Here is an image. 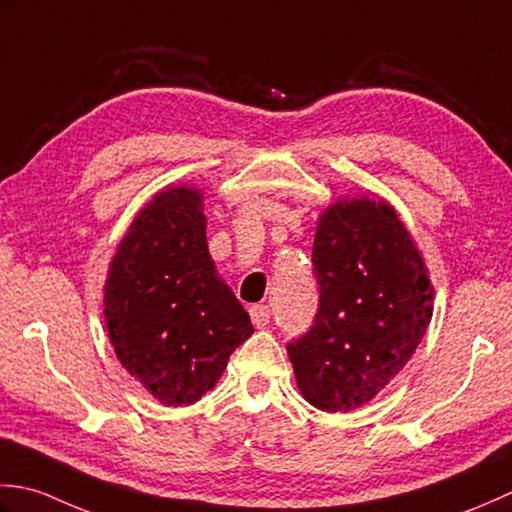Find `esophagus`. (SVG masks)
<instances>
[{
  "mask_svg": "<svg viewBox=\"0 0 512 512\" xmlns=\"http://www.w3.org/2000/svg\"><path fill=\"white\" fill-rule=\"evenodd\" d=\"M249 316H252V322L256 327H265V325H269L271 311L267 305H254V307H249Z\"/></svg>",
  "mask_w": 512,
  "mask_h": 512,
  "instance_id": "34e87169",
  "label": "esophagus"
}]
</instances>
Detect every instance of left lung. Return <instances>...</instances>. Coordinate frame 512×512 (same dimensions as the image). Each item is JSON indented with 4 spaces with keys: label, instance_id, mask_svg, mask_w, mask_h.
<instances>
[{
    "label": "left lung",
    "instance_id": "obj_1",
    "mask_svg": "<svg viewBox=\"0 0 512 512\" xmlns=\"http://www.w3.org/2000/svg\"><path fill=\"white\" fill-rule=\"evenodd\" d=\"M318 314L287 344L298 389L327 413L373 400L411 360L433 316V287L411 234L382 198H342L311 249Z\"/></svg>",
    "mask_w": 512,
    "mask_h": 512
}]
</instances>
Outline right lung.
Listing matches in <instances>:
<instances>
[{
	"mask_svg": "<svg viewBox=\"0 0 512 512\" xmlns=\"http://www.w3.org/2000/svg\"><path fill=\"white\" fill-rule=\"evenodd\" d=\"M205 223L201 192L165 187L132 221L103 289L114 353L165 406L201 400L254 333L216 274Z\"/></svg>",
	"mask_w": 512,
	"mask_h": 512,
	"instance_id": "add662e5",
	"label": "right lung"
}]
</instances>
